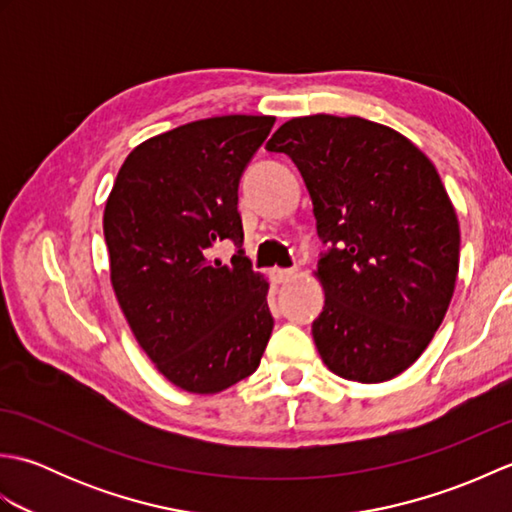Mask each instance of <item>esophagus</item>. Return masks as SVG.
<instances>
[{
  "mask_svg": "<svg viewBox=\"0 0 512 512\" xmlns=\"http://www.w3.org/2000/svg\"><path fill=\"white\" fill-rule=\"evenodd\" d=\"M292 275H295V268H273V277L277 284H284Z\"/></svg>",
  "mask_w": 512,
  "mask_h": 512,
  "instance_id": "34e87169",
  "label": "esophagus"
}]
</instances>
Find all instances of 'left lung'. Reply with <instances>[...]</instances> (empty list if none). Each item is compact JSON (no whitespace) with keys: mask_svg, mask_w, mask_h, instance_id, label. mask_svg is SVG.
<instances>
[{"mask_svg":"<svg viewBox=\"0 0 512 512\" xmlns=\"http://www.w3.org/2000/svg\"><path fill=\"white\" fill-rule=\"evenodd\" d=\"M301 171L330 250L312 323L330 372L383 383L427 350L460 268V224L433 162L396 129L358 116L292 118L266 143Z\"/></svg>","mask_w":512,"mask_h":512,"instance_id":"left-lung-1","label":"left lung"}]
</instances>
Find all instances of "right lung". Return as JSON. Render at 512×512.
<instances>
[{
    "label": "right lung",
    "mask_w": 512,
    "mask_h": 512,
    "mask_svg": "<svg viewBox=\"0 0 512 512\" xmlns=\"http://www.w3.org/2000/svg\"><path fill=\"white\" fill-rule=\"evenodd\" d=\"M275 116H213L140 143L103 213L110 279L138 345L169 383L217 394L259 367L268 281L244 257L239 178ZM231 238V265L208 248Z\"/></svg>",
    "instance_id": "1"
}]
</instances>
